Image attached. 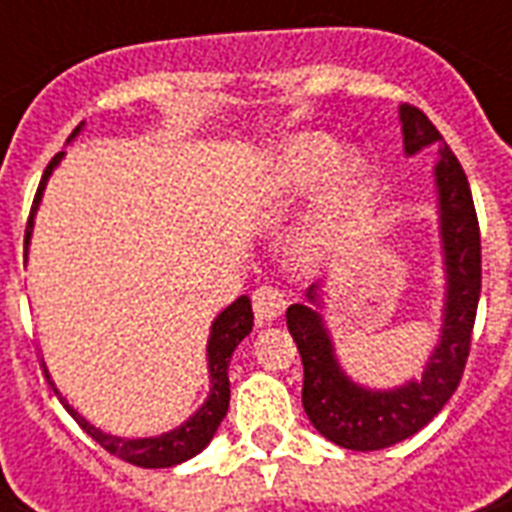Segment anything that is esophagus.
I'll return each mask as SVG.
<instances>
[{
    "instance_id": "esophagus-1",
    "label": "esophagus",
    "mask_w": 512,
    "mask_h": 512,
    "mask_svg": "<svg viewBox=\"0 0 512 512\" xmlns=\"http://www.w3.org/2000/svg\"><path fill=\"white\" fill-rule=\"evenodd\" d=\"M284 295L279 289L271 287V284H263L252 292V308H255L257 324H265V321H276L284 313Z\"/></svg>"
}]
</instances>
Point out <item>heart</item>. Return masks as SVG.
Here are the masks:
<instances>
[{"label": "heart", "instance_id": "obj_1", "mask_svg": "<svg viewBox=\"0 0 512 512\" xmlns=\"http://www.w3.org/2000/svg\"><path fill=\"white\" fill-rule=\"evenodd\" d=\"M337 156L340 146L335 138L324 132H300L289 138L265 167V199L279 204L300 199L324 180L300 239V249L308 260L332 257L348 244L369 196V164L364 156Z\"/></svg>", "mask_w": 512, "mask_h": 512}]
</instances>
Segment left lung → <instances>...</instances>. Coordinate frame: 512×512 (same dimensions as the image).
<instances>
[{
	"label": "left lung",
	"instance_id": "1",
	"mask_svg": "<svg viewBox=\"0 0 512 512\" xmlns=\"http://www.w3.org/2000/svg\"><path fill=\"white\" fill-rule=\"evenodd\" d=\"M404 151L409 156L436 143V185L441 249H444L446 300L438 345L417 380L398 388L372 390L342 372L319 308L321 284H311L308 303L287 308L289 335L295 337L303 358V406L313 428L332 444L353 452H377L414 436L457 390L468 364L478 295H481V231L470 196L468 177L441 132L420 108H398Z\"/></svg>",
	"mask_w": 512,
	"mask_h": 512
}]
</instances>
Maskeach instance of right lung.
I'll use <instances>...</instances> for the list:
<instances>
[{
  "mask_svg": "<svg viewBox=\"0 0 512 512\" xmlns=\"http://www.w3.org/2000/svg\"><path fill=\"white\" fill-rule=\"evenodd\" d=\"M79 130H82V124L76 127L71 138H76ZM60 159H63V151L55 154V159L47 164V170H44L42 175V183H39V188H36L34 207H31V217H28V225H26V249H28V241H31V231H34V215H36V209H39V201H42L44 185H47V180H50L52 170L60 164ZM252 321H255V316H252V303H249L247 295H241L239 300H233V303L228 305V308H225L215 321H212V332H209V342H207V361H209L207 401H204V404L199 406V412L193 414V417H188L180 428L154 438L111 436V433H103L100 428L90 425V422L84 420L82 414L76 412L74 406L68 404L66 398L60 396V390L55 388V382H52L50 372H47V366H44V358H42V369L47 382H50V388L55 390V396L60 398V404L66 406V412L71 414V417L79 422V428H82L90 438H95V441H98L108 454H114V457L130 462V465H138V468H172V465H180V462L196 457V454H199L209 441H212L215 430L220 428V422H223L225 412H228V401H231L228 364H231V356H233V350H236V345H239L249 332H252Z\"/></svg>",
  "mask_w": 512,
  "mask_h": 512,
  "instance_id": "right-lung-1",
  "label": "right lung"
}]
</instances>
